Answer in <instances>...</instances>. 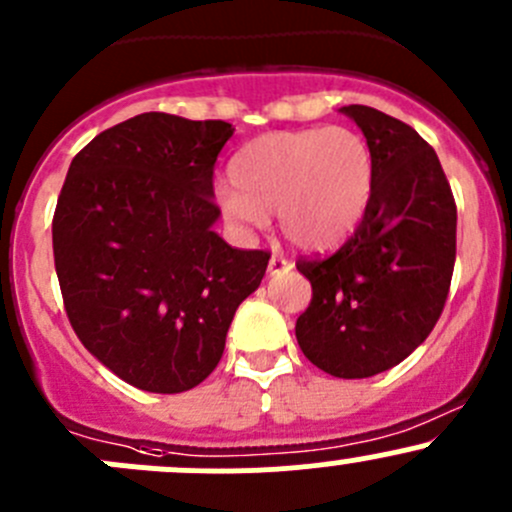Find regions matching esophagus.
Wrapping results in <instances>:
<instances>
[{
    "instance_id": "esophagus-1",
    "label": "esophagus",
    "mask_w": 512,
    "mask_h": 512,
    "mask_svg": "<svg viewBox=\"0 0 512 512\" xmlns=\"http://www.w3.org/2000/svg\"><path fill=\"white\" fill-rule=\"evenodd\" d=\"M289 267H292V262H289L287 257L272 255L270 265H267V272H270V275H280V272H287Z\"/></svg>"
}]
</instances>
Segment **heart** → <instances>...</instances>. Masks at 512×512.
I'll return each instance as SVG.
<instances>
[{
    "label": "heart",
    "mask_w": 512,
    "mask_h": 512,
    "mask_svg": "<svg viewBox=\"0 0 512 512\" xmlns=\"http://www.w3.org/2000/svg\"><path fill=\"white\" fill-rule=\"evenodd\" d=\"M232 183L218 185V205L240 227L267 225L302 250H329L359 225L371 188L369 143L344 126L265 133L230 163Z\"/></svg>",
    "instance_id": "obj_1"
}]
</instances>
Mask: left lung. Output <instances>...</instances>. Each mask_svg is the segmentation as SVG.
<instances>
[{
  "mask_svg": "<svg viewBox=\"0 0 512 512\" xmlns=\"http://www.w3.org/2000/svg\"><path fill=\"white\" fill-rule=\"evenodd\" d=\"M374 156V188L354 235L297 270L312 282L299 349L339 379L401 364L436 327L456 265V200L436 151L404 121L344 106Z\"/></svg>",
  "mask_w": 512,
  "mask_h": 512,
  "instance_id": "1",
  "label": "left lung"
}]
</instances>
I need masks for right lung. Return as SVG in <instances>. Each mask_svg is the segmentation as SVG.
<instances>
[{"instance_id": "obj_1", "label": "right lung", "mask_w": 512, "mask_h": 512, "mask_svg": "<svg viewBox=\"0 0 512 512\" xmlns=\"http://www.w3.org/2000/svg\"><path fill=\"white\" fill-rule=\"evenodd\" d=\"M235 128L141 113L71 160L51 237L66 317L118 379L180 394L208 379L235 309L270 252L230 247L213 223V170Z\"/></svg>"}]
</instances>
